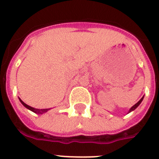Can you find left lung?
<instances>
[{"label": "left lung", "mask_w": 159, "mask_h": 159, "mask_svg": "<svg viewBox=\"0 0 159 159\" xmlns=\"http://www.w3.org/2000/svg\"><path fill=\"white\" fill-rule=\"evenodd\" d=\"M143 98H144V96H143V98H142V99H140V100H139V102H137V103H135V104H134V106H133V107H130V110H129L128 113H130V111H134V110H135L136 108H137V107H139V104H140V103H141V102H142V101H143Z\"/></svg>", "instance_id": "8db88e82"}]
</instances>
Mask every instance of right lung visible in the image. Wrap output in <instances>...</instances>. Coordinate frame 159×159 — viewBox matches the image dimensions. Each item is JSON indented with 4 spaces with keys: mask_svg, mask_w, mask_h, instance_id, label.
Here are the masks:
<instances>
[{
    "mask_svg": "<svg viewBox=\"0 0 159 159\" xmlns=\"http://www.w3.org/2000/svg\"><path fill=\"white\" fill-rule=\"evenodd\" d=\"M20 102H21L22 104L24 105V106L26 108H28L29 110L32 111H33L34 113H36V114H43V113H45V112H47L49 110V109H36V108H34V107H32L29 106V105H27L25 102H24L23 101L21 100V99H20Z\"/></svg>",
    "mask_w": 159,
    "mask_h": 159,
    "instance_id": "obj_1",
    "label": "right lung"
}]
</instances>
